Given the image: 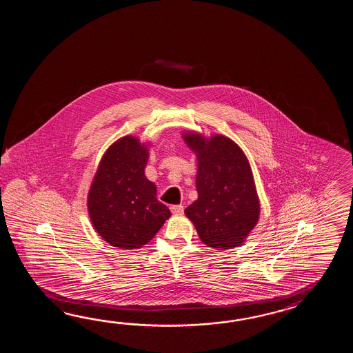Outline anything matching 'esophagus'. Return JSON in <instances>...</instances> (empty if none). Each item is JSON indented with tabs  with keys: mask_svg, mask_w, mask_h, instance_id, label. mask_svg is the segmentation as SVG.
<instances>
[{
	"mask_svg": "<svg viewBox=\"0 0 353 353\" xmlns=\"http://www.w3.org/2000/svg\"><path fill=\"white\" fill-rule=\"evenodd\" d=\"M170 210H172L173 214H175V216H181V214H183V212H184L183 205H172V207H170Z\"/></svg>",
	"mask_w": 353,
	"mask_h": 353,
	"instance_id": "34e87169",
	"label": "esophagus"
}]
</instances>
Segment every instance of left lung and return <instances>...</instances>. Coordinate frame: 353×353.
I'll return each mask as SVG.
<instances>
[{"instance_id":"left-lung-1","label":"left lung","mask_w":353,"mask_h":353,"mask_svg":"<svg viewBox=\"0 0 353 353\" xmlns=\"http://www.w3.org/2000/svg\"><path fill=\"white\" fill-rule=\"evenodd\" d=\"M188 148L196 157L198 199L184 213L199 239L217 250L243 245L260 218V199L248 159L227 136L184 131Z\"/></svg>"}]
</instances>
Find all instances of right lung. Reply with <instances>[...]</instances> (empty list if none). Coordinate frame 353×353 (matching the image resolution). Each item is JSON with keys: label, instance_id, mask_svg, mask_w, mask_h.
Returning a JSON list of instances; mask_svg holds the SVG:
<instances>
[{"label": "right lung", "instance_id": "add662e5", "mask_svg": "<svg viewBox=\"0 0 353 353\" xmlns=\"http://www.w3.org/2000/svg\"><path fill=\"white\" fill-rule=\"evenodd\" d=\"M150 143L136 136L105 150L90 184L87 208L96 232L111 246L136 250L150 242L172 213L146 178Z\"/></svg>", "mask_w": 353, "mask_h": 353}]
</instances>
